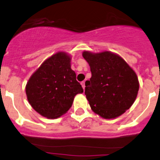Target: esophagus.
<instances>
[{
    "label": "esophagus",
    "instance_id": "esophagus-1",
    "mask_svg": "<svg viewBox=\"0 0 160 160\" xmlns=\"http://www.w3.org/2000/svg\"><path fill=\"white\" fill-rule=\"evenodd\" d=\"M81 85H82V88L85 89V82H81Z\"/></svg>",
    "mask_w": 160,
    "mask_h": 160
}]
</instances>
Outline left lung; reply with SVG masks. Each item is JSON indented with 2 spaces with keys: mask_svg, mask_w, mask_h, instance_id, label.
Wrapping results in <instances>:
<instances>
[{
  "mask_svg": "<svg viewBox=\"0 0 160 160\" xmlns=\"http://www.w3.org/2000/svg\"><path fill=\"white\" fill-rule=\"evenodd\" d=\"M91 72L85 94L90 107L103 119L119 117L134 103L139 90L135 72L119 55L110 51L82 53Z\"/></svg>",
  "mask_w": 160,
  "mask_h": 160,
  "instance_id": "8db88e82",
  "label": "left lung"
}]
</instances>
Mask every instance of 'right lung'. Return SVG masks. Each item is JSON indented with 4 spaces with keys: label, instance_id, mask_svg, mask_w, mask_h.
Instances as JSON below:
<instances>
[{
    "label": "right lung",
    "instance_id": "right-lung-1",
    "mask_svg": "<svg viewBox=\"0 0 160 160\" xmlns=\"http://www.w3.org/2000/svg\"><path fill=\"white\" fill-rule=\"evenodd\" d=\"M71 57L57 52L43 62L26 86L28 103L48 119H57L72 107L75 96L83 92L71 69Z\"/></svg>",
    "mask_w": 160,
    "mask_h": 160
}]
</instances>
